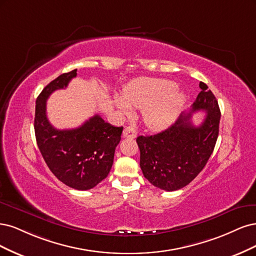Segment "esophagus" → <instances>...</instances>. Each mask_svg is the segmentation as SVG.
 Wrapping results in <instances>:
<instances>
[{"label": "esophagus", "mask_w": 256, "mask_h": 256, "mask_svg": "<svg viewBox=\"0 0 256 256\" xmlns=\"http://www.w3.org/2000/svg\"><path fill=\"white\" fill-rule=\"evenodd\" d=\"M137 135L136 130L132 126H126L123 130V137H128V138H135Z\"/></svg>", "instance_id": "34e87169"}]
</instances>
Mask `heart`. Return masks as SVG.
Listing matches in <instances>:
<instances>
[{
  "instance_id": "obj_1",
  "label": "heart",
  "mask_w": 256,
  "mask_h": 256,
  "mask_svg": "<svg viewBox=\"0 0 256 256\" xmlns=\"http://www.w3.org/2000/svg\"><path fill=\"white\" fill-rule=\"evenodd\" d=\"M185 100L176 83L160 78L134 80L117 98L118 108L128 112L130 108H142V118L151 130H162L174 121Z\"/></svg>"
}]
</instances>
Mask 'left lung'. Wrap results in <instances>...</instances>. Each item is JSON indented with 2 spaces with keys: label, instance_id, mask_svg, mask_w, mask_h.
Masks as SVG:
<instances>
[{
  "label": "left lung",
  "instance_id": "obj_1",
  "mask_svg": "<svg viewBox=\"0 0 256 256\" xmlns=\"http://www.w3.org/2000/svg\"><path fill=\"white\" fill-rule=\"evenodd\" d=\"M192 108L167 130L151 136H139L140 168L155 187L174 192L188 185L205 167L215 148L221 112L217 98L208 85L200 83ZM206 116L199 127L188 120L196 111Z\"/></svg>",
  "mask_w": 256,
  "mask_h": 256
}]
</instances>
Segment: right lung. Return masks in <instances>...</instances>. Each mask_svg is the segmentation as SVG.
Listing matches in <instances>:
<instances>
[{"instance_id": "right-lung-1", "label": "right lung", "mask_w": 256, "mask_h": 256, "mask_svg": "<svg viewBox=\"0 0 256 256\" xmlns=\"http://www.w3.org/2000/svg\"><path fill=\"white\" fill-rule=\"evenodd\" d=\"M78 69L64 73L38 96L35 110L37 146L48 169L60 182L78 190H88L108 176L122 126H114L98 114L76 128L57 130L46 117V100L76 76Z\"/></svg>"}]
</instances>
